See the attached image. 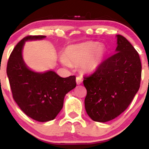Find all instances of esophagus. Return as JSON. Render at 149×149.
Returning <instances> with one entry per match:
<instances>
[{"mask_svg":"<svg viewBox=\"0 0 149 149\" xmlns=\"http://www.w3.org/2000/svg\"><path fill=\"white\" fill-rule=\"evenodd\" d=\"M76 83H77V84L78 85H80V84H81L82 83H83V78H81V77H77L76 78Z\"/></svg>","mask_w":149,"mask_h":149,"instance_id":"esophagus-1","label":"esophagus"}]
</instances>
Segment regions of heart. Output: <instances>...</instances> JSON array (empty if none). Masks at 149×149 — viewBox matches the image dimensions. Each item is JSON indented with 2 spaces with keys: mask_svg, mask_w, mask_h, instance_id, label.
<instances>
[{
  "mask_svg": "<svg viewBox=\"0 0 149 149\" xmlns=\"http://www.w3.org/2000/svg\"><path fill=\"white\" fill-rule=\"evenodd\" d=\"M106 54L103 45L97 42H86L78 45H71L65 49L62 63L66 66L70 64H81L83 70L92 73L100 67Z\"/></svg>",
  "mask_w": 149,
  "mask_h": 149,
  "instance_id": "heart-1",
  "label": "heart"
}]
</instances>
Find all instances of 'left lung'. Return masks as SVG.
I'll list each match as a JSON object with an SVG mask.
<instances>
[{
  "label": "left lung",
  "mask_w": 149,
  "mask_h": 149,
  "mask_svg": "<svg viewBox=\"0 0 149 149\" xmlns=\"http://www.w3.org/2000/svg\"><path fill=\"white\" fill-rule=\"evenodd\" d=\"M116 53L92 74L85 76V107L94 121L108 122L125 111L139 90L141 77L139 55L125 38L117 35Z\"/></svg>",
  "instance_id": "obj_1"
}]
</instances>
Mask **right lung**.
<instances>
[{
	"label": "right lung",
	"mask_w": 149,
	"mask_h": 149,
	"mask_svg": "<svg viewBox=\"0 0 149 149\" xmlns=\"http://www.w3.org/2000/svg\"><path fill=\"white\" fill-rule=\"evenodd\" d=\"M45 37L24 38L13 49L7 65L13 99L26 115L39 122L55 118L62 109L65 95L76 86L75 76L61 78L54 71L37 73L26 66L22 58L25 41Z\"/></svg>",
	"instance_id": "obj_1"
}]
</instances>
